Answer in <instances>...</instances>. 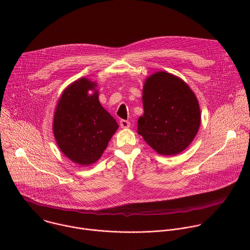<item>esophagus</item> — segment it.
Wrapping results in <instances>:
<instances>
[{
    "label": "esophagus",
    "instance_id": "1",
    "mask_svg": "<svg viewBox=\"0 0 250 250\" xmlns=\"http://www.w3.org/2000/svg\"><path fill=\"white\" fill-rule=\"evenodd\" d=\"M120 125H121L122 128H128L130 126V123L128 121H125V120H122L120 122Z\"/></svg>",
    "mask_w": 250,
    "mask_h": 250
}]
</instances>
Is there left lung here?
<instances>
[{
  "mask_svg": "<svg viewBox=\"0 0 250 250\" xmlns=\"http://www.w3.org/2000/svg\"><path fill=\"white\" fill-rule=\"evenodd\" d=\"M145 114L137 133L161 155L185 150L198 133L201 111L198 99L186 82L165 71L148 76L142 89Z\"/></svg>",
  "mask_w": 250,
  "mask_h": 250,
  "instance_id": "obj_1",
  "label": "left lung"
}]
</instances>
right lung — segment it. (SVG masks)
<instances>
[{
	"label": "right lung",
	"mask_w": 250,
	"mask_h": 250,
	"mask_svg": "<svg viewBox=\"0 0 250 250\" xmlns=\"http://www.w3.org/2000/svg\"><path fill=\"white\" fill-rule=\"evenodd\" d=\"M96 88L97 83L85 77L71 83L58 100L53 117L52 129L59 149L81 166L99 160L119 128L100 104Z\"/></svg>",
	"instance_id": "right-lung-1"
}]
</instances>
